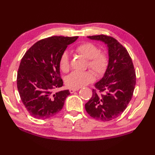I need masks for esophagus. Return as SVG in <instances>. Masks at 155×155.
I'll use <instances>...</instances> for the list:
<instances>
[{
  "label": "esophagus",
  "mask_w": 155,
  "mask_h": 155,
  "mask_svg": "<svg viewBox=\"0 0 155 155\" xmlns=\"http://www.w3.org/2000/svg\"><path fill=\"white\" fill-rule=\"evenodd\" d=\"M78 90H79V88L78 89H72V88H70V92L71 93V94H73V93H74L75 91H78Z\"/></svg>",
  "instance_id": "obj_1"
}]
</instances>
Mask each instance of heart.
Here are the masks:
<instances>
[{"label": "heart", "mask_w": 155, "mask_h": 155, "mask_svg": "<svg viewBox=\"0 0 155 155\" xmlns=\"http://www.w3.org/2000/svg\"><path fill=\"white\" fill-rule=\"evenodd\" d=\"M75 52L87 59L89 67L98 77L102 76L107 69L109 58L105 51L99 50L97 46L90 42L79 44L74 48ZM60 68L63 72H68L70 68V56L67 51H64L60 58ZM91 71H75L68 75L66 80L67 86L72 89L84 87L94 81L95 75Z\"/></svg>", "instance_id": "b5f03b06"}]
</instances>
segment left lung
<instances>
[{"mask_svg": "<svg viewBox=\"0 0 155 155\" xmlns=\"http://www.w3.org/2000/svg\"><path fill=\"white\" fill-rule=\"evenodd\" d=\"M107 45L109 64L101 80L95 84L85 108L91 117L109 121L125 111L133 95L136 74L128 51L114 38L104 34L87 36Z\"/></svg>", "mask_w": 155, "mask_h": 155, "instance_id": "obj_1", "label": "left lung"}]
</instances>
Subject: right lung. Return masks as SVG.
<instances>
[{"label": "right lung", "instance_id": "add662e5", "mask_svg": "<svg viewBox=\"0 0 155 155\" xmlns=\"http://www.w3.org/2000/svg\"><path fill=\"white\" fill-rule=\"evenodd\" d=\"M78 36H54L39 40L26 51L17 73V87L27 111L38 119L56 115L70 94L69 90L54 92L61 87L60 58Z\"/></svg>", "mask_w": 155, "mask_h": 155}]
</instances>
